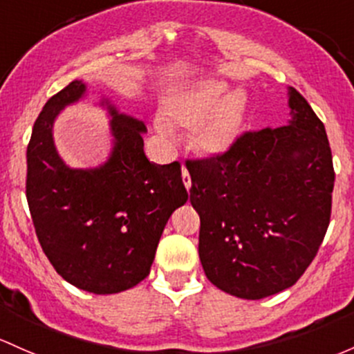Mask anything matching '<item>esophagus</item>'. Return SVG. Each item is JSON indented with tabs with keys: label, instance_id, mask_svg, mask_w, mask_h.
Segmentation results:
<instances>
[{
	"label": "esophagus",
	"instance_id": "obj_1",
	"mask_svg": "<svg viewBox=\"0 0 354 354\" xmlns=\"http://www.w3.org/2000/svg\"><path fill=\"white\" fill-rule=\"evenodd\" d=\"M181 178H183V183L185 187H187V189L192 188V178H189V173L187 167H183V171H181Z\"/></svg>",
	"mask_w": 354,
	"mask_h": 354
}]
</instances>
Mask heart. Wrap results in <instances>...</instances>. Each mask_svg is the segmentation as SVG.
I'll return each instance as SVG.
<instances>
[{
    "mask_svg": "<svg viewBox=\"0 0 354 354\" xmlns=\"http://www.w3.org/2000/svg\"><path fill=\"white\" fill-rule=\"evenodd\" d=\"M229 91L221 80L188 84L171 93L161 106L156 130L165 139L173 137V129L193 127V140L207 154H221L234 144L243 127L248 109L244 91Z\"/></svg>",
    "mask_w": 354,
    "mask_h": 354,
    "instance_id": "heart-1",
    "label": "heart"
}]
</instances>
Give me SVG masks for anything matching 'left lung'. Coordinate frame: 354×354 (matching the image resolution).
Wrapping results in <instances>:
<instances>
[{"label":"left lung","instance_id":"obj_1","mask_svg":"<svg viewBox=\"0 0 354 354\" xmlns=\"http://www.w3.org/2000/svg\"><path fill=\"white\" fill-rule=\"evenodd\" d=\"M288 125L244 132L224 154L187 161L207 278L248 300L297 283L330 221L334 167L324 124L288 88Z\"/></svg>","mask_w":354,"mask_h":354}]
</instances>
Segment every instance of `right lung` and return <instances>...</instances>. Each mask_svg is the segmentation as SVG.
Segmentation results:
<instances>
[{"label":"right lung","mask_w":354,"mask_h":354,"mask_svg":"<svg viewBox=\"0 0 354 354\" xmlns=\"http://www.w3.org/2000/svg\"><path fill=\"white\" fill-rule=\"evenodd\" d=\"M86 91L73 81L49 98L27 147V202L35 234L54 270L71 285L109 295L151 271L167 218L185 205L181 165H154L144 154L146 125L109 105L113 149L95 169H73L55 151L52 125Z\"/></svg>","instance_id":"right-lung-1"}]
</instances>
